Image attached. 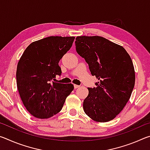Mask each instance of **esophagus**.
Wrapping results in <instances>:
<instances>
[{
    "instance_id": "esophagus-1",
    "label": "esophagus",
    "mask_w": 150,
    "mask_h": 150,
    "mask_svg": "<svg viewBox=\"0 0 150 150\" xmlns=\"http://www.w3.org/2000/svg\"><path fill=\"white\" fill-rule=\"evenodd\" d=\"M73 87H74V88H77L79 87V85H73Z\"/></svg>"
}]
</instances>
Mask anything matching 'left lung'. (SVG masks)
<instances>
[{
    "instance_id": "1",
    "label": "left lung",
    "mask_w": 150,
    "mask_h": 150,
    "mask_svg": "<svg viewBox=\"0 0 150 150\" xmlns=\"http://www.w3.org/2000/svg\"><path fill=\"white\" fill-rule=\"evenodd\" d=\"M75 40L77 54L98 80L95 87L88 88L83 110L95 121H110L130 98L135 84L132 61L123 47L103 37L77 36Z\"/></svg>"
}]
</instances>
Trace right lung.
Segmentation results:
<instances>
[{"mask_svg":"<svg viewBox=\"0 0 150 150\" xmlns=\"http://www.w3.org/2000/svg\"><path fill=\"white\" fill-rule=\"evenodd\" d=\"M75 37L50 36L30 44L17 65L16 83L27 110L35 117H52L61 111L72 84L53 81L62 75L59 62L71 47Z\"/></svg>","mask_w":150,"mask_h":150,"instance_id":"obj_1","label":"right lung"}]
</instances>
